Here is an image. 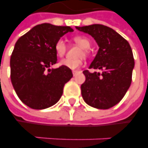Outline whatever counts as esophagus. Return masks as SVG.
<instances>
[{
    "label": "esophagus",
    "instance_id": "obj_1",
    "mask_svg": "<svg viewBox=\"0 0 148 148\" xmlns=\"http://www.w3.org/2000/svg\"><path fill=\"white\" fill-rule=\"evenodd\" d=\"M78 72V71L77 70H73L72 71V74H73V76H76V74Z\"/></svg>",
    "mask_w": 148,
    "mask_h": 148
}]
</instances>
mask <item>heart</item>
<instances>
[{
  "instance_id": "b5f03b06",
  "label": "heart",
  "mask_w": 148,
  "mask_h": 148,
  "mask_svg": "<svg viewBox=\"0 0 148 148\" xmlns=\"http://www.w3.org/2000/svg\"><path fill=\"white\" fill-rule=\"evenodd\" d=\"M73 41L76 43L78 45H79L82 48V50L79 52V56H86L88 54V49H89V47L91 46V42L88 39L86 38L84 36H76L73 38ZM54 49H55L56 54L57 56L61 57L63 56L65 54L66 52V45L64 41L62 39L58 40L56 43L55 44L54 46ZM60 64L61 66H64L65 68H68L69 69H76L77 68H79V66H81L82 64V60L79 59H64L62 60H60Z\"/></svg>"
}]
</instances>
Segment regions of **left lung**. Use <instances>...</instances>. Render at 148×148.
I'll return each instance as SVG.
<instances>
[{
    "mask_svg": "<svg viewBox=\"0 0 148 148\" xmlns=\"http://www.w3.org/2000/svg\"><path fill=\"white\" fill-rule=\"evenodd\" d=\"M76 29L92 36L99 50L89 69L103 70L100 72L83 73L86 77L81 84L84 100L98 109H108L123 99L132 83L135 66L129 43L109 27L99 24L76 27Z\"/></svg>",
    "mask_w": 148,
    "mask_h": 148,
    "instance_id": "1",
    "label": "left lung"
}]
</instances>
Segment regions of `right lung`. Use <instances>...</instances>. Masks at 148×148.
I'll list each match as a JSON object with an SVG mask.
<instances>
[{
    "label": "right lung",
    "instance_id": "obj_1",
    "mask_svg": "<svg viewBox=\"0 0 148 148\" xmlns=\"http://www.w3.org/2000/svg\"><path fill=\"white\" fill-rule=\"evenodd\" d=\"M69 26L45 23L33 27L15 44L10 58L11 81L16 95L32 109H45L59 101L64 86L72 77L71 69L60 66L54 46Z\"/></svg>",
    "mask_w": 148,
    "mask_h": 148
}]
</instances>
